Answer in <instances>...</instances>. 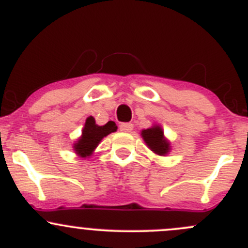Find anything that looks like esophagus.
<instances>
[{"mask_svg":"<svg viewBox=\"0 0 248 248\" xmlns=\"http://www.w3.org/2000/svg\"><path fill=\"white\" fill-rule=\"evenodd\" d=\"M120 131L124 132V133H129L133 131V124H120Z\"/></svg>","mask_w":248,"mask_h":248,"instance_id":"34e87169","label":"esophagus"}]
</instances>
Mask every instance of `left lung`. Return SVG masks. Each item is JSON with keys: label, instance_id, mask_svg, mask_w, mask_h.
<instances>
[{"label": "left lung", "instance_id": "left-lung-1", "mask_svg": "<svg viewBox=\"0 0 248 248\" xmlns=\"http://www.w3.org/2000/svg\"><path fill=\"white\" fill-rule=\"evenodd\" d=\"M143 140L145 141L146 146L158 156H166L170 151V143L163 134V129L160 124H154L149 128L143 129L140 132Z\"/></svg>", "mask_w": 248, "mask_h": 248}]
</instances>
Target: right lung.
<instances>
[{
	"mask_svg": "<svg viewBox=\"0 0 248 248\" xmlns=\"http://www.w3.org/2000/svg\"><path fill=\"white\" fill-rule=\"evenodd\" d=\"M116 131L117 126L114 121H109L108 124L99 126V124H95L94 117H87L85 126L82 128V134L74 143V151H75L78 157H90V156L93 155V153L97 149V146L99 145L102 139Z\"/></svg>",
	"mask_w": 248,
	"mask_h": 248,
	"instance_id": "right-lung-1",
	"label": "right lung"
}]
</instances>
